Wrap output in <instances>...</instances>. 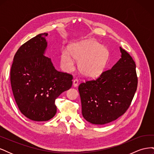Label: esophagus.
I'll use <instances>...</instances> for the list:
<instances>
[{
    "instance_id": "34e87169",
    "label": "esophagus",
    "mask_w": 154,
    "mask_h": 154,
    "mask_svg": "<svg viewBox=\"0 0 154 154\" xmlns=\"http://www.w3.org/2000/svg\"><path fill=\"white\" fill-rule=\"evenodd\" d=\"M78 84V79H75V80H74L73 81V86L74 87H77Z\"/></svg>"
}]
</instances>
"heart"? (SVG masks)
I'll return each mask as SVG.
<instances>
[{
  "label": "heart",
  "mask_w": 154,
  "mask_h": 154,
  "mask_svg": "<svg viewBox=\"0 0 154 154\" xmlns=\"http://www.w3.org/2000/svg\"><path fill=\"white\" fill-rule=\"evenodd\" d=\"M70 51L63 49L60 55L61 63L67 71H72L75 59L79 61V68L83 74L96 77L103 72L109 59V51L94 40H85L74 44Z\"/></svg>",
  "instance_id": "obj_1"
}]
</instances>
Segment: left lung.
<instances>
[{
  "mask_svg": "<svg viewBox=\"0 0 154 154\" xmlns=\"http://www.w3.org/2000/svg\"><path fill=\"white\" fill-rule=\"evenodd\" d=\"M119 49L121 58L112 67L78 87L82 115L92 124L109 123L124 114L137 90L136 63L127 51Z\"/></svg>",
  "mask_w": 154,
  "mask_h": 154,
  "instance_id": "8db88e82",
  "label": "left lung"
}]
</instances>
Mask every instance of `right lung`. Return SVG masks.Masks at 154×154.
<instances>
[{
    "mask_svg": "<svg viewBox=\"0 0 154 154\" xmlns=\"http://www.w3.org/2000/svg\"><path fill=\"white\" fill-rule=\"evenodd\" d=\"M41 33L22 45L14 57L10 72L13 94L22 114L45 122L57 113L55 100L72 86L71 74L56 70L44 55L48 46Z\"/></svg>",
    "mask_w": 154,
    "mask_h": 154,
    "instance_id": "1",
    "label": "right lung"
}]
</instances>
